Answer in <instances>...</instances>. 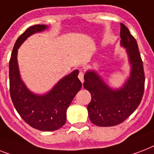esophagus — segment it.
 Masks as SVG:
<instances>
[{
	"instance_id": "34e87169",
	"label": "esophagus",
	"mask_w": 154,
	"mask_h": 154,
	"mask_svg": "<svg viewBox=\"0 0 154 154\" xmlns=\"http://www.w3.org/2000/svg\"><path fill=\"white\" fill-rule=\"evenodd\" d=\"M78 78L82 83L84 82V72H83V71H80L79 74H78Z\"/></svg>"
}]
</instances>
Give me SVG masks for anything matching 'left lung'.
<instances>
[{
    "instance_id": "1",
    "label": "left lung",
    "mask_w": 154,
    "mask_h": 154,
    "mask_svg": "<svg viewBox=\"0 0 154 154\" xmlns=\"http://www.w3.org/2000/svg\"><path fill=\"white\" fill-rule=\"evenodd\" d=\"M121 45L126 49L131 65L130 77L119 89H110L96 72L87 71L84 76L85 89L91 94L88 105L89 117L97 126L121 124L138 107L145 89L143 62L136 39L128 28L121 23Z\"/></svg>"
}]
</instances>
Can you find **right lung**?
<instances>
[{
	"mask_svg": "<svg viewBox=\"0 0 154 154\" xmlns=\"http://www.w3.org/2000/svg\"><path fill=\"white\" fill-rule=\"evenodd\" d=\"M45 25L30 26L18 37L9 60V91L13 105L21 118L31 127L41 131H54L66 122L68 107L82 88L78 70L63 77L46 94L37 95L29 91L20 79L17 64V49L28 37L47 29Z\"/></svg>",
	"mask_w": 154,
	"mask_h": 154,
	"instance_id": "obj_1",
	"label": "right lung"
}]
</instances>
